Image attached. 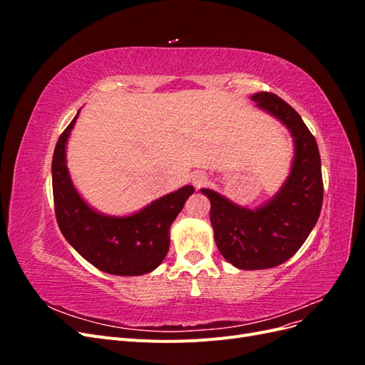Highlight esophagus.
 Wrapping results in <instances>:
<instances>
[{
	"label": "esophagus",
	"instance_id": "1",
	"mask_svg": "<svg viewBox=\"0 0 365 365\" xmlns=\"http://www.w3.org/2000/svg\"><path fill=\"white\" fill-rule=\"evenodd\" d=\"M192 182L196 189H200V187H202L207 182V176L204 173H195L192 176Z\"/></svg>",
	"mask_w": 365,
	"mask_h": 365
}]
</instances>
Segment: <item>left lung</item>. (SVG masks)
Segmentation results:
<instances>
[{
    "instance_id": "obj_1",
    "label": "left lung",
    "mask_w": 365,
    "mask_h": 365,
    "mask_svg": "<svg viewBox=\"0 0 365 365\" xmlns=\"http://www.w3.org/2000/svg\"><path fill=\"white\" fill-rule=\"evenodd\" d=\"M251 101L291 130L295 157L289 178L268 204L256 210L201 189L212 204L210 222L220 254L236 268L247 271L279 267L300 250L317 224L324 192L317 140L302 117L272 93H257Z\"/></svg>"
}]
</instances>
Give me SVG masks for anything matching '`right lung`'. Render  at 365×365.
<instances>
[{
  "mask_svg": "<svg viewBox=\"0 0 365 365\" xmlns=\"http://www.w3.org/2000/svg\"><path fill=\"white\" fill-rule=\"evenodd\" d=\"M77 115L61 134L51 161L58 225L68 244L97 269L114 275L148 274L168 254L169 228L195 192L193 185H184L130 216L114 217L94 212L76 192L65 163V146Z\"/></svg>",
  "mask_w": 365,
  "mask_h": 365,
  "instance_id": "obj_1",
  "label": "right lung"
}]
</instances>
